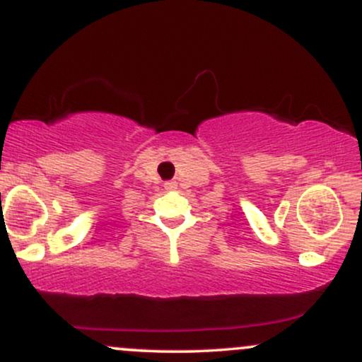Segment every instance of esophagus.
<instances>
[{"mask_svg": "<svg viewBox=\"0 0 362 362\" xmlns=\"http://www.w3.org/2000/svg\"><path fill=\"white\" fill-rule=\"evenodd\" d=\"M167 187H168V189H172V187H175V184H173V182H168Z\"/></svg>", "mask_w": 362, "mask_h": 362, "instance_id": "obj_1", "label": "esophagus"}]
</instances>
